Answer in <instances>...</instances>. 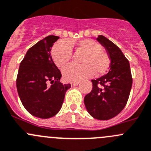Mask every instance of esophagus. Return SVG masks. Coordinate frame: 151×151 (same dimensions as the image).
I'll list each match as a JSON object with an SVG mask.
<instances>
[{
  "label": "esophagus",
  "mask_w": 151,
  "mask_h": 151,
  "mask_svg": "<svg viewBox=\"0 0 151 151\" xmlns=\"http://www.w3.org/2000/svg\"><path fill=\"white\" fill-rule=\"evenodd\" d=\"M78 84H79L78 82H76V83H71V86H77Z\"/></svg>",
  "instance_id": "obj_1"
}]
</instances>
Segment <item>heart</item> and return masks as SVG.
I'll use <instances>...</instances> for the list:
<instances>
[{
	"label": "heart",
	"mask_w": 151,
	"mask_h": 151,
	"mask_svg": "<svg viewBox=\"0 0 151 151\" xmlns=\"http://www.w3.org/2000/svg\"><path fill=\"white\" fill-rule=\"evenodd\" d=\"M75 48L77 52L84 53L80 63L83 65H70L63 70L64 79L68 82H79L91 77L105 74L110 66L108 55L102 49L99 43L89 39H84L74 43L68 41L59 42L52 49V58L59 68L65 66L71 59L72 50Z\"/></svg>",
	"instance_id": "heart-1"
}]
</instances>
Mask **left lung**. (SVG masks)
<instances>
[{
  "label": "left lung",
  "instance_id": "1",
  "mask_svg": "<svg viewBox=\"0 0 151 151\" xmlns=\"http://www.w3.org/2000/svg\"><path fill=\"white\" fill-rule=\"evenodd\" d=\"M96 40L106 49L111 59L109 70L105 75L92 80L91 91L84 98L86 110L92 117L107 120L123 110L132 87L129 61L121 49L103 35Z\"/></svg>",
  "mask_w": 151,
  "mask_h": 151
}]
</instances>
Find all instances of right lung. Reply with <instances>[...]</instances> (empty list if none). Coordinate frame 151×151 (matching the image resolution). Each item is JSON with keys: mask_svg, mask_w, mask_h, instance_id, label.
I'll return each mask as SVG.
<instances>
[{"mask_svg": "<svg viewBox=\"0 0 151 151\" xmlns=\"http://www.w3.org/2000/svg\"><path fill=\"white\" fill-rule=\"evenodd\" d=\"M59 37L49 35L34 45L20 63L17 90L22 104L33 116L48 119L55 116L63 103L70 84L60 82L61 73L51 55ZM50 81L52 85L47 86Z\"/></svg>", "mask_w": 151, "mask_h": 151, "instance_id": "1", "label": "right lung"}]
</instances>
